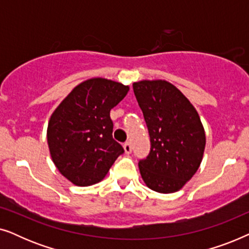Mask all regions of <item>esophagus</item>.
<instances>
[{"label": "esophagus", "instance_id": "esophagus-1", "mask_svg": "<svg viewBox=\"0 0 249 249\" xmlns=\"http://www.w3.org/2000/svg\"><path fill=\"white\" fill-rule=\"evenodd\" d=\"M124 149L125 154H130L131 151H132V148H131V144H130V142H124Z\"/></svg>", "mask_w": 249, "mask_h": 249}]
</instances>
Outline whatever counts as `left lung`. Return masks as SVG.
Returning <instances> with one entry per match:
<instances>
[{
	"instance_id": "8db88e82",
	"label": "left lung",
	"mask_w": 249,
	"mask_h": 249,
	"mask_svg": "<svg viewBox=\"0 0 249 249\" xmlns=\"http://www.w3.org/2000/svg\"><path fill=\"white\" fill-rule=\"evenodd\" d=\"M151 138V152L138 163L149 189L176 193L202 163L206 137L200 118L188 98L166 80L132 84Z\"/></svg>"
}]
</instances>
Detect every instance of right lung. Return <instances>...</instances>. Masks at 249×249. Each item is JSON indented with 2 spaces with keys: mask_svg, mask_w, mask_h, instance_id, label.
Returning a JSON list of instances; mask_svg holds the SVG:
<instances>
[{
  "mask_svg": "<svg viewBox=\"0 0 249 249\" xmlns=\"http://www.w3.org/2000/svg\"><path fill=\"white\" fill-rule=\"evenodd\" d=\"M129 86L105 78H90L68 94L51 115L47 144L56 169L73 185L102 181L122 146L112 137L110 111L124 100Z\"/></svg>",
  "mask_w": 249,
  "mask_h": 249,
  "instance_id": "add662e5",
  "label": "right lung"
}]
</instances>
